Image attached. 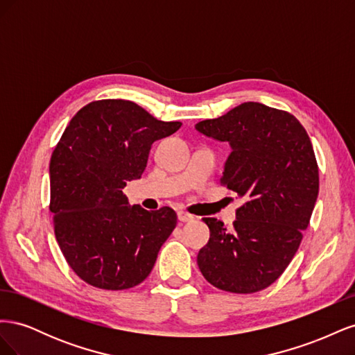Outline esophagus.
<instances>
[{"mask_svg":"<svg viewBox=\"0 0 355 355\" xmlns=\"http://www.w3.org/2000/svg\"><path fill=\"white\" fill-rule=\"evenodd\" d=\"M178 219H179V222H189V220L194 219V216H192V214H189V213H185V211H179Z\"/></svg>","mask_w":355,"mask_h":355,"instance_id":"1","label":"esophagus"}]
</instances>
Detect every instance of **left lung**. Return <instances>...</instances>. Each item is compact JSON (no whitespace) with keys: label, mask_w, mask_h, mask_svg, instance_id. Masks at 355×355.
I'll return each instance as SVG.
<instances>
[{"label":"left lung","mask_w":355,"mask_h":355,"mask_svg":"<svg viewBox=\"0 0 355 355\" xmlns=\"http://www.w3.org/2000/svg\"><path fill=\"white\" fill-rule=\"evenodd\" d=\"M196 130L228 142L220 182L245 198L231 231L202 219L210 239L198 252V268L225 292H259L284 272L308 228L318 197L313 144L292 114L259 102L200 121Z\"/></svg>","instance_id":"8db88e82"}]
</instances>
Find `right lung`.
I'll return each mask as SVG.
<instances>
[{"mask_svg":"<svg viewBox=\"0 0 355 355\" xmlns=\"http://www.w3.org/2000/svg\"><path fill=\"white\" fill-rule=\"evenodd\" d=\"M179 121H159L130 101L81 108L50 159V211L67 262L81 280L106 290L142 283L176 227L173 209L128 204V180L141 179L155 141Z\"/></svg>","mask_w":355,"mask_h":355,"instance_id":"obj_1","label":"right lung"}]
</instances>
